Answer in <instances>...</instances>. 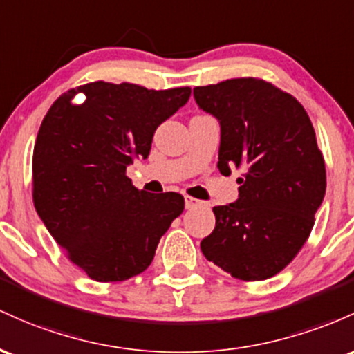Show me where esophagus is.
Here are the masks:
<instances>
[{"instance_id":"obj_1","label":"esophagus","mask_w":354,"mask_h":354,"mask_svg":"<svg viewBox=\"0 0 354 354\" xmlns=\"http://www.w3.org/2000/svg\"><path fill=\"white\" fill-rule=\"evenodd\" d=\"M202 204H204V202L198 201V198L185 196V207H187V209H196V207H198V205H202Z\"/></svg>"}]
</instances>
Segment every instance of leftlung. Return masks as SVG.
I'll return each mask as SVG.
<instances>
[{"label": "left lung", "instance_id": "left-lung-1", "mask_svg": "<svg viewBox=\"0 0 354 354\" xmlns=\"http://www.w3.org/2000/svg\"><path fill=\"white\" fill-rule=\"evenodd\" d=\"M194 98L221 124V174L244 169L239 198L212 209L202 254L236 279H269L308 241L326 192L315 129L292 95L259 78L196 86Z\"/></svg>", "mask_w": 354, "mask_h": 354}]
</instances>
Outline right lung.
Segmentation results:
<instances>
[{"label": "right lung", "mask_w": 354, "mask_h": 354, "mask_svg": "<svg viewBox=\"0 0 354 354\" xmlns=\"http://www.w3.org/2000/svg\"><path fill=\"white\" fill-rule=\"evenodd\" d=\"M86 95L75 104V94ZM190 97L189 86L147 90L93 82L59 95L33 150V204L75 266L98 283L144 272L184 210L177 192L138 190L125 176L147 158L157 127Z\"/></svg>", "instance_id": "1"}]
</instances>
